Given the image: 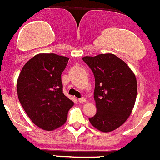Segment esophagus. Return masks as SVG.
I'll return each instance as SVG.
<instances>
[{
	"label": "esophagus",
	"mask_w": 160,
	"mask_h": 160,
	"mask_svg": "<svg viewBox=\"0 0 160 160\" xmlns=\"http://www.w3.org/2000/svg\"><path fill=\"white\" fill-rule=\"evenodd\" d=\"M78 101L80 102H85L87 100H86V98H79Z\"/></svg>",
	"instance_id": "obj_1"
}]
</instances>
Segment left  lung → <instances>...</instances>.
Listing matches in <instances>:
<instances>
[{"instance_id": "obj_1", "label": "left lung", "mask_w": 160, "mask_h": 160, "mask_svg": "<svg viewBox=\"0 0 160 160\" xmlns=\"http://www.w3.org/2000/svg\"><path fill=\"white\" fill-rule=\"evenodd\" d=\"M92 70L97 112L89 122L98 130L109 132L120 127L132 113L137 92V79L124 61L112 53L83 57Z\"/></svg>"}]
</instances>
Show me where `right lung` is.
<instances>
[{
	"label": "right lung",
	"instance_id": "right-lung-1",
	"mask_svg": "<svg viewBox=\"0 0 160 160\" xmlns=\"http://www.w3.org/2000/svg\"><path fill=\"white\" fill-rule=\"evenodd\" d=\"M69 58L39 53L24 65L18 77V98L38 127L51 131L65 123L73 102L63 93L62 73Z\"/></svg>",
	"mask_w": 160,
	"mask_h": 160
}]
</instances>
